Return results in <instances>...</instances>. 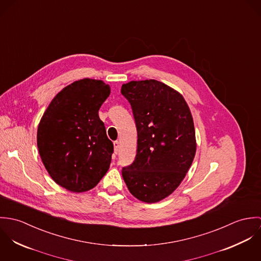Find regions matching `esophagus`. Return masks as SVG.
<instances>
[{
    "label": "esophagus",
    "instance_id": "1",
    "mask_svg": "<svg viewBox=\"0 0 261 261\" xmlns=\"http://www.w3.org/2000/svg\"><path fill=\"white\" fill-rule=\"evenodd\" d=\"M113 147H114V153H117V151L119 149V143L117 141L113 142Z\"/></svg>",
    "mask_w": 261,
    "mask_h": 261
}]
</instances>
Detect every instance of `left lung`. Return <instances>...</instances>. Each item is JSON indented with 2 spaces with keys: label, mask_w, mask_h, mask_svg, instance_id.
<instances>
[{
  "label": "left lung",
  "mask_w": 261,
  "mask_h": 261,
  "mask_svg": "<svg viewBox=\"0 0 261 261\" xmlns=\"http://www.w3.org/2000/svg\"><path fill=\"white\" fill-rule=\"evenodd\" d=\"M138 132L134 163L122 178L137 199L159 202L181 184L196 153L193 117L184 97L154 79L122 84Z\"/></svg>",
  "instance_id": "1"
}]
</instances>
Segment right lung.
<instances>
[{
  "mask_svg": "<svg viewBox=\"0 0 261 261\" xmlns=\"http://www.w3.org/2000/svg\"><path fill=\"white\" fill-rule=\"evenodd\" d=\"M110 94L101 80L74 81L52 99L40 120L41 160L54 182L68 191L94 188L110 169L113 144L98 115Z\"/></svg>",
  "mask_w": 261,
  "mask_h": 261,
  "instance_id": "add662e5",
  "label": "right lung"
}]
</instances>
